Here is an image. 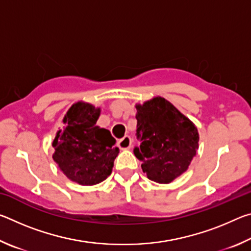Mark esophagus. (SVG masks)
Listing matches in <instances>:
<instances>
[{
  "label": "esophagus",
  "instance_id": "34e87169",
  "mask_svg": "<svg viewBox=\"0 0 251 251\" xmlns=\"http://www.w3.org/2000/svg\"><path fill=\"white\" fill-rule=\"evenodd\" d=\"M130 146H131V139L129 136L126 135L118 141V147H120L121 150H129Z\"/></svg>",
  "mask_w": 251,
  "mask_h": 251
}]
</instances>
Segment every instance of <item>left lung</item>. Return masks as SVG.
<instances>
[{"label":"left lung","instance_id":"obj_1","mask_svg":"<svg viewBox=\"0 0 251 251\" xmlns=\"http://www.w3.org/2000/svg\"><path fill=\"white\" fill-rule=\"evenodd\" d=\"M136 109V135L142 144L134 154L148 179L169 184L188 169L196 155L197 127L163 97L137 104Z\"/></svg>","mask_w":251,"mask_h":251}]
</instances>
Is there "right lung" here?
<instances>
[{"label": "right lung", "mask_w": 251, "mask_h": 251, "mask_svg": "<svg viewBox=\"0 0 251 251\" xmlns=\"http://www.w3.org/2000/svg\"><path fill=\"white\" fill-rule=\"evenodd\" d=\"M100 108L77 101L63 118L64 130L53 141V159L72 181L92 186L105 180L120 152L110 131L96 126Z\"/></svg>", "instance_id": "1"}]
</instances>
